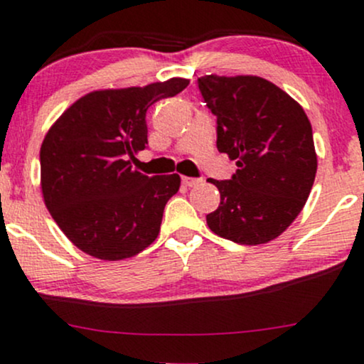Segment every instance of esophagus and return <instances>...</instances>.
<instances>
[{"label":"esophagus","instance_id":"1","mask_svg":"<svg viewBox=\"0 0 364 364\" xmlns=\"http://www.w3.org/2000/svg\"><path fill=\"white\" fill-rule=\"evenodd\" d=\"M181 181H183V185H185V186H197L198 183H202V179H198V178H186V176H183Z\"/></svg>","mask_w":364,"mask_h":364}]
</instances>
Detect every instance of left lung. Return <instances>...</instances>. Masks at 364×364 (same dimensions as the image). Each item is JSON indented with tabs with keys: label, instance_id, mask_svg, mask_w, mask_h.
I'll use <instances>...</instances> for the list:
<instances>
[{
	"label": "left lung",
	"instance_id": "left-lung-1",
	"mask_svg": "<svg viewBox=\"0 0 364 364\" xmlns=\"http://www.w3.org/2000/svg\"><path fill=\"white\" fill-rule=\"evenodd\" d=\"M198 90L218 119V150L238 167L228 181L210 179L221 203L207 225L240 245L267 243L292 225L313 188L309 119L292 97L255 75H205Z\"/></svg>",
	"mask_w": 364,
	"mask_h": 364
}]
</instances>
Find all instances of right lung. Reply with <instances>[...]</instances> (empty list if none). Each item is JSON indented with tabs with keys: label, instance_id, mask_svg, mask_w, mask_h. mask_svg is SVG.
Listing matches in <instances>:
<instances>
[{
	"label": "right lung",
	"instance_id": "right-lung-1",
	"mask_svg": "<svg viewBox=\"0 0 364 364\" xmlns=\"http://www.w3.org/2000/svg\"><path fill=\"white\" fill-rule=\"evenodd\" d=\"M190 85L173 77L143 87L87 93L63 112L43 139V198L60 230L82 252L121 261L145 250L161 231L178 174L131 169L149 145L146 110Z\"/></svg>",
	"mask_w": 364,
	"mask_h": 364
}]
</instances>
